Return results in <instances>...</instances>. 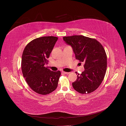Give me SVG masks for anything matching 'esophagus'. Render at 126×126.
I'll use <instances>...</instances> for the list:
<instances>
[{"label": "esophagus", "mask_w": 126, "mask_h": 126, "mask_svg": "<svg viewBox=\"0 0 126 126\" xmlns=\"http://www.w3.org/2000/svg\"><path fill=\"white\" fill-rule=\"evenodd\" d=\"M62 72L65 74H69V72H64V71H62Z\"/></svg>", "instance_id": "34e87169"}]
</instances>
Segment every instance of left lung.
I'll list each match as a JSON object with an SVG mask.
<instances>
[{
    "label": "left lung",
    "mask_w": 126,
    "mask_h": 126,
    "mask_svg": "<svg viewBox=\"0 0 126 126\" xmlns=\"http://www.w3.org/2000/svg\"><path fill=\"white\" fill-rule=\"evenodd\" d=\"M66 44L72 47L76 59L84 62L85 70L77 73V80L72 83L74 89L82 94H90L102 83L107 69V55L102 44L95 39L83 35L65 36Z\"/></svg>",
    "instance_id": "obj_1"
}]
</instances>
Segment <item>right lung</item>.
I'll list each match as a JSON object with an SVG mask.
<instances>
[{"label": "right lung", "instance_id": "1", "mask_svg": "<svg viewBox=\"0 0 126 126\" xmlns=\"http://www.w3.org/2000/svg\"><path fill=\"white\" fill-rule=\"evenodd\" d=\"M58 38L44 36L30 42L22 54L21 68L30 88L40 94L46 95L55 90L61 75L44 66Z\"/></svg>", "mask_w": 126, "mask_h": 126}]
</instances>
